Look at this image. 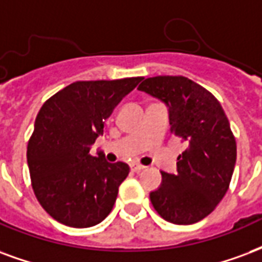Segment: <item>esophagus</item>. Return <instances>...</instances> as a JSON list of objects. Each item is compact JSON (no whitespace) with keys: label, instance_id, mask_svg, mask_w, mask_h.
<instances>
[{"label":"esophagus","instance_id":"1","mask_svg":"<svg viewBox=\"0 0 262 262\" xmlns=\"http://www.w3.org/2000/svg\"><path fill=\"white\" fill-rule=\"evenodd\" d=\"M146 168L144 165H140V164H132V170L133 172H140V170H143Z\"/></svg>","mask_w":262,"mask_h":262}]
</instances>
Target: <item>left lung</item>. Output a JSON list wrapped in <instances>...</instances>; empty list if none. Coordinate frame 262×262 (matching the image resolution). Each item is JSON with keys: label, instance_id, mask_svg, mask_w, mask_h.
<instances>
[{"label": "left lung", "instance_id": "obj_1", "mask_svg": "<svg viewBox=\"0 0 262 262\" xmlns=\"http://www.w3.org/2000/svg\"><path fill=\"white\" fill-rule=\"evenodd\" d=\"M140 92L168 106L170 133L186 141L176 173L161 172L162 183L150 200L168 222L190 225L215 210L229 189L236 164V140L220 101L185 76L144 79Z\"/></svg>", "mask_w": 262, "mask_h": 262}]
</instances>
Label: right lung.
I'll return each instance as SVG.
<instances>
[{
  "label": "right lung",
  "mask_w": 262,
  "mask_h": 262,
  "mask_svg": "<svg viewBox=\"0 0 262 262\" xmlns=\"http://www.w3.org/2000/svg\"><path fill=\"white\" fill-rule=\"evenodd\" d=\"M143 80L75 82L44 102L28 144V165L38 203L72 228H90L111 212L129 165L90 154L122 98Z\"/></svg>",
  "instance_id": "obj_1"
}]
</instances>
